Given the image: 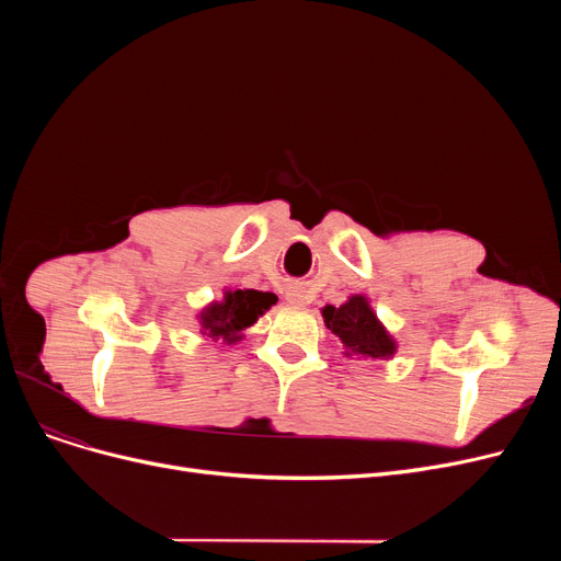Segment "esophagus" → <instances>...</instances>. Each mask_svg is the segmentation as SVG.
Wrapping results in <instances>:
<instances>
[{"label":"esophagus","instance_id":"1","mask_svg":"<svg viewBox=\"0 0 561 561\" xmlns=\"http://www.w3.org/2000/svg\"><path fill=\"white\" fill-rule=\"evenodd\" d=\"M286 302L293 305V307H305L307 305V300H305V296H302L300 290H288L286 293Z\"/></svg>","mask_w":561,"mask_h":561}]
</instances>
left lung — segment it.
I'll return each instance as SVG.
<instances>
[{
	"instance_id": "8db88e82",
	"label": "left lung",
	"mask_w": 561,
	"mask_h": 561,
	"mask_svg": "<svg viewBox=\"0 0 561 561\" xmlns=\"http://www.w3.org/2000/svg\"><path fill=\"white\" fill-rule=\"evenodd\" d=\"M320 313L328 330L343 343L347 359H391L398 352L396 339L381 325L370 300L362 293L350 296L341 307L325 305Z\"/></svg>"
}]
</instances>
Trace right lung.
I'll return each mask as SVG.
<instances>
[{"label":"right lung","mask_w":561,"mask_h":561,"mask_svg":"<svg viewBox=\"0 0 561 561\" xmlns=\"http://www.w3.org/2000/svg\"><path fill=\"white\" fill-rule=\"evenodd\" d=\"M275 302L277 296L268 290L225 286L222 298L204 305L195 318L204 336L222 341V345H236Z\"/></svg>","instance_id":"1"}]
</instances>
